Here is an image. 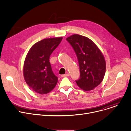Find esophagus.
I'll list each match as a JSON object with an SVG mask.
<instances>
[{"mask_svg": "<svg viewBox=\"0 0 131 131\" xmlns=\"http://www.w3.org/2000/svg\"><path fill=\"white\" fill-rule=\"evenodd\" d=\"M69 75H70V74H69V73H66L65 74L61 75V77H68Z\"/></svg>", "mask_w": 131, "mask_h": 131, "instance_id": "34e87169", "label": "esophagus"}]
</instances>
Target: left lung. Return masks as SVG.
<instances>
[{
    "label": "left lung",
    "instance_id": "1",
    "mask_svg": "<svg viewBox=\"0 0 131 131\" xmlns=\"http://www.w3.org/2000/svg\"><path fill=\"white\" fill-rule=\"evenodd\" d=\"M77 57L80 78L75 82L82 89L89 91L103 81L106 62L103 54L96 45L87 37L74 34L67 38Z\"/></svg>",
    "mask_w": 131,
    "mask_h": 131
}]
</instances>
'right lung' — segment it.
I'll list each match as a JSON object with an SVG mask.
<instances>
[{
  "instance_id": "obj_1",
  "label": "right lung",
  "mask_w": 131,
  "mask_h": 131,
  "mask_svg": "<svg viewBox=\"0 0 131 131\" xmlns=\"http://www.w3.org/2000/svg\"><path fill=\"white\" fill-rule=\"evenodd\" d=\"M62 37L45 38L34 44L26 57L23 73L28 86L36 93L47 94L54 88L58 78L53 72L50 57Z\"/></svg>"
}]
</instances>
